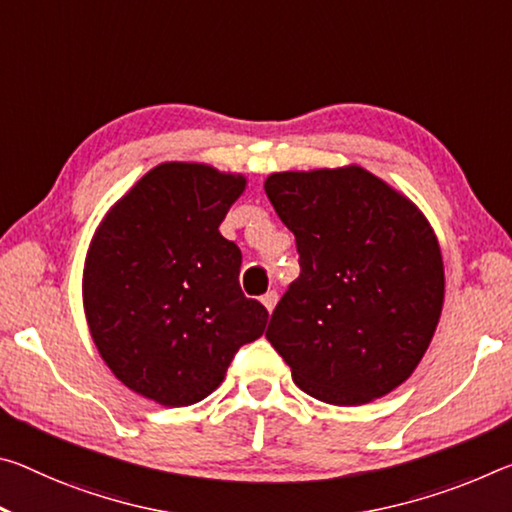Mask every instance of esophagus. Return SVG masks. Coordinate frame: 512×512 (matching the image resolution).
I'll list each match as a JSON object with an SVG mask.
<instances>
[{
    "label": "esophagus",
    "instance_id": "1",
    "mask_svg": "<svg viewBox=\"0 0 512 512\" xmlns=\"http://www.w3.org/2000/svg\"><path fill=\"white\" fill-rule=\"evenodd\" d=\"M262 305H264L269 312H273L275 305H278V294H275V291H266V294L262 296Z\"/></svg>",
    "mask_w": 512,
    "mask_h": 512
}]
</instances>
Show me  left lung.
Instances as JSON below:
<instances>
[{
	"label": "left lung",
	"mask_w": 512,
	"mask_h": 512,
	"mask_svg": "<svg viewBox=\"0 0 512 512\" xmlns=\"http://www.w3.org/2000/svg\"><path fill=\"white\" fill-rule=\"evenodd\" d=\"M300 275L266 339L305 394L364 405L412 376L444 305L440 241L405 193L358 164L266 177Z\"/></svg>",
	"instance_id": "8db88e82"
}]
</instances>
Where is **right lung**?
Wrapping results in <instances>:
<instances>
[{
	"label": "right lung",
	"mask_w": 512,
	"mask_h": 512,
	"mask_svg": "<svg viewBox=\"0 0 512 512\" xmlns=\"http://www.w3.org/2000/svg\"><path fill=\"white\" fill-rule=\"evenodd\" d=\"M246 186L241 173L164 161L113 202L88 246L81 300L97 353L166 408L207 399L269 321L241 294L237 243L218 232Z\"/></svg>",
	"instance_id": "obj_1"
}]
</instances>
